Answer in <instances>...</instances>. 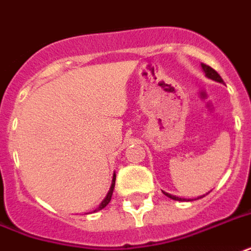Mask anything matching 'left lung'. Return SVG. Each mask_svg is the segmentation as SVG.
Masks as SVG:
<instances>
[{
	"instance_id": "8db88e82",
	"label": "left lung",
	"mask_w": 251,
	"mask_h": 251,
	"mask_svg": "<svg viewBox=\"0 0 251 251\" xmlns=\"http://www.w3.org/2000/svg\"><path fill=\"white\" fill-rule=\"evenodd\" d=\"M201 68H202V71H204V74H205L206 77L215 80V81H219V83H224V80L221 79V76H220V75L217 74L215 70H213V68H210L209 66H206V64H204V63H201ZM163 194L166 195V196H168L170 199H172V200H177V201H185V199L177 198V196L170 195V194H167V192H163ZM205 195H208V194H205ZM201 198L202 196H200V198H198V199H201Z\"/></svg>"
}]
</instances>
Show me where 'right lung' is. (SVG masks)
I'll use <instances>...</instances> for the list:
<instances>
[{
	"label": "right lung",
	"instance_id": "add662e5",
	"mask_svg": "<svg viewBox=\"0 0 251 251\" xmlns=\"http://www.w3.org/2000/svg\"><path fill=\"white\" fill-rule=\"evenodd\" d=\"M114 184H116V174H113V179H112V185H110V189H109L108 195L105 196V199L101 201V204L97 208H96L93 212H97V210H101L104 209L105 206L108 205L109 202H110V199H112V195H113V189H114Z\"/></svg>",
	"mask_w": 251,
	"mask_h": 251
}]
</instances>
